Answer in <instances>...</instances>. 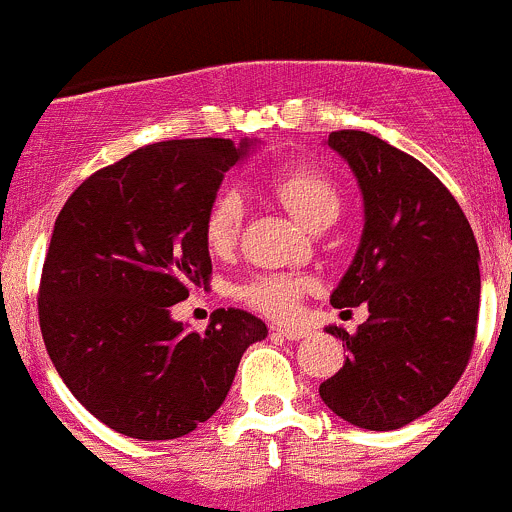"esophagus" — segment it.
Segmentation results:
<instances>
[{
  "mask_svg": "<svg viewBox=\"0 0 512 512\" xmlns=\"http://www.w3.org/2000/svg\"><path fill=\"white\" fill-rule=\"evenodd\" d=\"M271 333L273 336L286 338V341H301V338L308 336L306 328H296V326H273Z\"/></svg>",
  "mask_w": 512,
  "mask_h": 512,
  "instance_id": "1",
  "label": "esophagus"
}]
</instances>
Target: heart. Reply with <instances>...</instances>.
Returning <instances> with one entry per match:
<instances>
[{"instance_id":"heart-1","label":"heart","mask_w":512,"mask_h":512,"mask_svg":"<svg viewBox=\"0 0 512 512\" xmlns=\"http://www.w3.org/2000/svg\"><path fill=\"white\" fill-rule=\"evenodd\" d=\"M266 189L283 209L291 211L306 229L318 231L333 224L341 211V194L326 174L316 169L278 171L266 181ZM244 221V201L236 191H221L211 201L204 219L206 249L226 256L236 246ZM308 291V281L291 273H263L234 288L236 301L271 318L291 316L298 298Z\"/></svg>"}]
</instances>
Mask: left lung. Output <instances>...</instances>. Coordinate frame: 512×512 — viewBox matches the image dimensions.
Listing matches in <instances>:
<instances>
[{
	"label": "left lung",
	"mask_w": 512,
	"mask_h": 512,
	"mask_svg": "<svg viewBox=\"0 0 512 512\" xmlns=\"http://www.w3.org/2000/svg\"><path fill=\"white\" fill-rule=\"evenodd\" d=\"M363 194V236L331 303H368L348 333L323 403L366 430H396L438 406L468 366L480 306V254L463 209L438 176L368 131H331Z\"/></svg>",
	"instance_id": "obj_1"
}]
</instances>
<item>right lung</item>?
<instances>
[{
    "instance_id": "add662e5",
    "label": "right lung",
    "mask_w": 512,
    "mask_h": 512,
    "mask_svg": "<svg viewBox=\"0 0 512 512\" xmlns=\"http://www.w3.org/2000/svg\"><path fill=\"white\" fill-rule=\"evenodd\" d=\"M254 141L141 146L74 191L54 221L39 326L79 403L129 438L171 440L209 421L266 323L216 308L204 333L171 306L209 286L204 219L224 174Z\"/></svg>"
}]
</instances>
